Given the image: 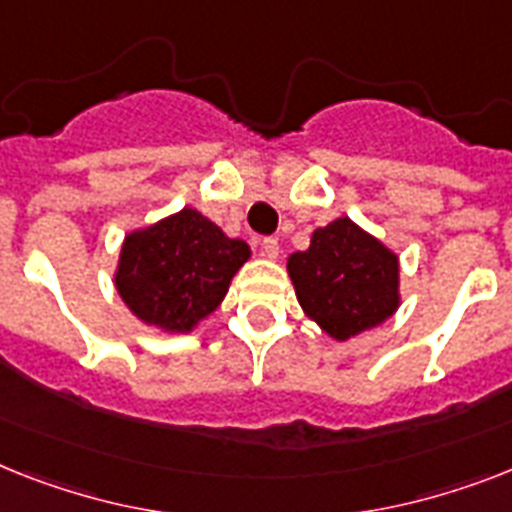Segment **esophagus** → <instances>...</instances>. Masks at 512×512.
Wrapping results in <instances>:
<instances>
[{
  "mask_svg": "<svg viewBox=\"0 0 512 512\" xmlns=\"http://www.w3.org/2000/svg\"><path fill=\"white\" fill-rule=\"evenodd\" d=\"M261 253H264L266 259H277L280 256V243H277V238L261 240Z\"/></svg>",
  "mask_w": 512,
  "mask_h": 512,
  "instance_id": "esophagus-1",
  "label": "esophagus"
}]
</instances>
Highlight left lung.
Instances as JSON below:
<instances>
[{"label": "left lung", "instance_id": "8db88e82", "mask_svg": "<svg viewBox=\"0 0 512 512\" xmlns=\"http://www.w3.org/2000/svg\"><path fill=\"white\" fill-rule=\"evenodd\" d=\"M287 274L308 319L335 340L379 327L400 306L398 256L348 217L311 235L287 259Z\"/></svg>", "mask_w": 512, "mask_h": 512}]
</instances>
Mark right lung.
<instances>
[{"mask_svg":"<svg viewBox=\"0 0 512 512\" xmlns=\"http://www.w3.org/2000/svg\"><path fill=\"white\" fill-rule=\"evenodd\" d=\"M248 256V243L227 238L201 211L183 209L130 232L114 285L143 324L190 332L222 303Z\"/></svg>","mask_w":512,"mask_h":512,"instance_id":"right-lung-1","label":"right lung"}]
</instances>
